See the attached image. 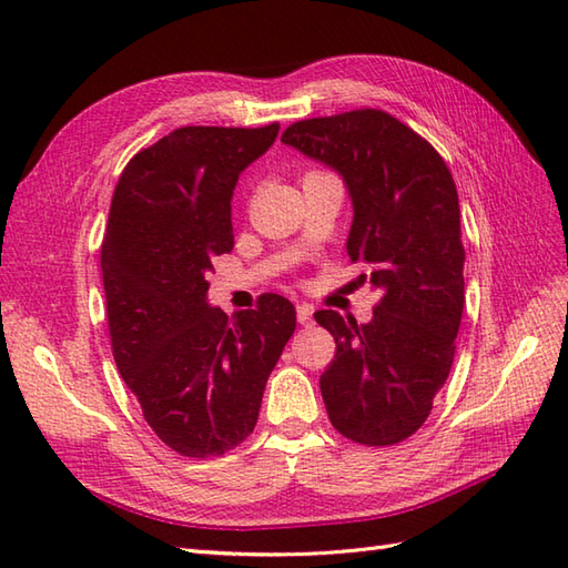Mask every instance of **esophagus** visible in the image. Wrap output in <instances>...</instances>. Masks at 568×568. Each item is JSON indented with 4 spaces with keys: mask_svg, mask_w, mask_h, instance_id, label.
Instances as JSON below:
<instances>
[{
    "mask_svg": "<svg viewBox=\"0 0 568 568\" xmlns=\"http://www.w3.org/2000/svg\"><path fill=\"white\" fill-rule=\"evenodd\" d=\"M312 315H315V307L312 305H297V322L300 324H310L312 322Z\"/></svg>",
    "mask_w": 568,
    "mask_h": 568,
    "instance_id": "esophagus-1",
    "label": "esophagus"
}]
</instances>
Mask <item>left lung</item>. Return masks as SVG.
<instances>
[{
    "mask_svg": "<svg viewBox=\"0 0 568 568\" xmlns=\"http://www.w3.org/2000/svg\"><path fill=\"white\" fill-rule=\"evenodd\" d=\"M281 141L344 178L348 258L381 291L368 324L315 312L336 342L320 378L324 407L346 439L397 444L425 425L454 364L466 258L454 178L427 139L371 106L303 119Z\"/></svg>",
    "mask_w": 568,
    "mask_h": 568,
    "instance_id": "obj_1",
    "label": "left lung"
}]
</instances>
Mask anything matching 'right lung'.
Instances as JSON below:
<instances>
[{"mask_svg":"<svg viewBox=\"0 0 568 568\" xmlns=\"http://www.w3.org/2000/svg\"><path fill=\"white\" fill-rule=\"evenodd\" d=\"M277 129L180 126L139 151L114 187L100 258L112 354L149 427L190 458L248 437L295 332L281 295L232 317L207 305L212 258L234 248L239 173Z\"/></svg>","mask_w":568,"mask_h":568,"instance_id":"add662e5","label":"right lung"}]
</instances>
